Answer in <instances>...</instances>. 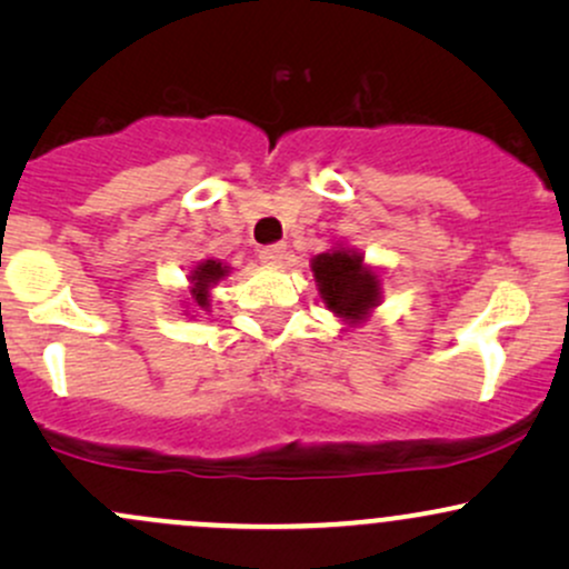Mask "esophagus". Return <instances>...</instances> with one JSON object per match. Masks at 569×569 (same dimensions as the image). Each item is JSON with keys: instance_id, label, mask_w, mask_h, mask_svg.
I'll list each match as a JSON object with an SVG mask.
<instances>
[{"instance_id": "1", "label": "esophagus", "mask_w": 569, "mask_h": 569, "mask_svg": "<svg viewBox=\"0 0 569 569\" xmlns=\"http://www.w3.org/2000/svg\"><path fill=\"white\" fill-rule=\"evenodd\" d=\"M259 259H262L264 264H280L286 259V246L283 243L264 246L262 251H259Z\"/></svg>"}]
</instances>
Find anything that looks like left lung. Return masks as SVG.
<instances>
[{
	"mask_svg": "<svg viewBox=\"0 0 569 569\" xmlns=\"http://www.w3.org/2000/svg\"><path fill=\"white\" fill-rule=\"evenodd\" d=\"M318 297L342 323L361 326L382 302V272L358 248L335 243L310 262Z\"/></svg>",
	"mask_w": 569,
	"mask_h": 569,
	"instance_id": "left-lung-1",
	"label": "left lung"
}]
</instances>
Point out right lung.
I'll use <instances>...</instances> for the list:
<instances>
[{"label":"right lung","mask_w":569,"mask_h":569,"mask_svg":"<svg viewBox=\"0 0 569 569\" xmlns=\"http://www.w3.org/2000/svg\"><path fill=\"white\" fill-rule=\"evenodd\" d=\"M232 272V267L221 259H200L198 264L189 270V299L187 312L211 310V291L217 289L219 280H224Z\"/></svg>","instance_id":"right-lung-1"}]
</instances>
